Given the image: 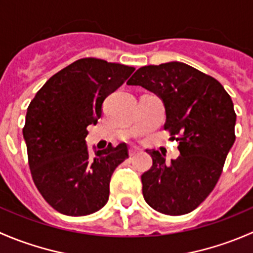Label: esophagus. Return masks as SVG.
<instances>
[{
	"mask_svg": "<svg viewBox=\"0 0 253 253\" xmlns=\"http://www.w3.org/2000/svg\"><path fill=\"white\" fill-rule=\"evenodd\" d=\"M139 152V149L138 148H136V147H133V148H129V150H128V154H129V157H133V155H136L137 153Z\"/></svg>",
	"mask_w": 253,
	"mask_h": 253,
	"instance_id": "1",
	"label": "esophagus"
}]
</instances>
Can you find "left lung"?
<instances>
[{"mask_svg": "<svg viewBox=\"0 0 253 253\" xmlns=\"http://www.w3.org/2000/svg\"><path fill=\"white\" fill-rule=\"evenodd\" d=\"M127 84L162 99L164 129L180 150L171 163L158 150H147L153 165L141 177L143 197L163 214L190 213L215 187L235 142L233 100L215 78L177 61L141 67Z\"/></svg>", "mask_w": 253, "mask_h": 253, "instance_id": "8db88e82", "label": "left lung"}]
</instances>
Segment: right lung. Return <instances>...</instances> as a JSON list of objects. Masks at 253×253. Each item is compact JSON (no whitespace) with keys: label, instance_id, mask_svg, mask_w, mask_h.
I'll return each mask as SVG.
<instances>
[{"label":"right lung","instance_id":"add662e5","mask_svg":"<svg viewBox=\"0 0 253 253\" xmlns=\"http://www.w3.org/2000/svg\"><path fill=\"white\" fill-rule=\"evenodd\" d=\"M136 70L81 58L53 75L30 101L23 137L35 186L60 213L83 216L109 200L114 170L128 158L126 143L89 155L86 127L96 125L106 96Z\"/></svg>","mask_w":253,"mask_h":253}]
</instances>
